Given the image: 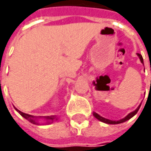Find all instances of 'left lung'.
Listing matches in <instances>:
<instances>
[{
    "mask_svg": "<svg viewBox=\"0 0 151 151\" xmlns=\"http://www.w3.org/2000/svg\"><path fill=\"white\" fill-rule=\"evenodd\" d=\"M137 55L139 56V60L141 61V63L144 64V60H143V57L142 55H140V54H137ZM141 106V104L139 106V107H137L136 110H134V112H132L129 114H128L125 118H124L123 119H120L119 121H113V120H110V119H105V118H103V117H101L100 116L99 114H97L96 113H93V116L97 119L99 121H101V122H103V123H105V124H122V123H124V122H126L127 120H129V119H130L132 117H134L137 113H138V111H139V107Z\"/></svg>",
    "mask_w": 151,
    "mask_h": 151,
    "instance_id": "8db88e82",
    "label": "left lung"
}]
</instances>
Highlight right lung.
<instances>
[{
	"label": "right lung",
	"instance_id": "obj_1",
	"mask_svg": "<svg viewBox=\"0 0 151 151\" xmlns=\"http://www.w3.org/2000/svg\"><path fill=\"white\" fill-rule=\"evenodd\" d=\"M18 113H20L21 115L24 118V119H26L27 120H28L30 123H32V124H37L38 125L39 124H38V122H37V118L36 117H33V116H32V115H29V114H27V113H22V112H21V111H19L18 109H17V108H15ZM45 118V119H47L48 121H51V122H54V121H55V120H57L58 119V118L57 117H55V116H47V117H44ZM48 124H50V122H48Z\"/></svg>",
	"mask_w": 151,
	"mask_h": 151
}]
</instances>
